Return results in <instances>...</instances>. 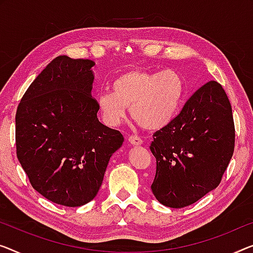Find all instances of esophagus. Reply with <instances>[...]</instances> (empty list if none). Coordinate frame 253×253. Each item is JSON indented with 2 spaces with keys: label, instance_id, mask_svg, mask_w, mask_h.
Wrapping results in <instances>:
<instances>
[{
  "label": "esophagus",
  "instance_id": "obj_1",
  "mask_svg": "<svg viewBox=\"0 0 253 253\" xmlns=\"http://www.w3.org/2000/svg\"><path fill=\"white\" fill-rule=\"evenodd\" d=\"M128 142L133 145H141L142 144V139L138 136H135V135H130V136H128Z\"/></svg>",
  "mask_w": 253,
  "mask_h": 253
}]
</instances>
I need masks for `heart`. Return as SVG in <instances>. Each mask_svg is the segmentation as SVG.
Listing matches in <instances>:
<instances>
[{
  "instance_id": "b5f03b06",
  "label": "heart",
  "mask_w": 253,
  "mask_h": 253,
  "mask_svg": "<svg viewBox=\"0 0 253 253\" xmlns=\"http://www.w3.org/2000/svg\"><path fill=\"white\" fill-rule=\"evenodd\" d=\"M184 93L180 75L172 69L127 70L117 77L111 93L97 95V109L103 122L117 126L125 119L127 108L145 129H160L175 116Z\"/></svg>"
}]
</instances>
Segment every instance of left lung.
Here are the masks:
<instances>
[{
    "label": "left lung",
    "instance_id": "obj_1",
    "mask_svg": "<svg viewBox=\"0 0 253 253\" xmlns=\"http://www.w3.org/2000/svg\"><path fill=\"white\" fill-rule=\"evenodd\" d=\"M232 107L219 83L201 86L179 115L153 134L157 160L151 185L166 207L184 208L219 185L234 152Z\"/></svg>",
    "mask_w": 253,
    "mask_h": 253
}]
</instances>
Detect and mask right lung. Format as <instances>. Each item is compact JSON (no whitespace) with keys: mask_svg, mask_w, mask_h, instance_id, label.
Masks as SVG:
<instances>
[{"mask_svg":"<svg viewBox=\"0 0 253 253\" xmlns=\"http://www.w3.org/2000/svg\"><path fill=\"white\" fill-rule=\"evenodd\" d=\"M88 59L56 56L35 78L16 114L17 157L32 186L50 201H92L124 136L97 119Z\"/></svg>","mask_w":253,"mask_h":253,"instance_id":"obj_1","label":"right lung"}]
</instances>
